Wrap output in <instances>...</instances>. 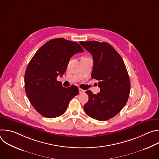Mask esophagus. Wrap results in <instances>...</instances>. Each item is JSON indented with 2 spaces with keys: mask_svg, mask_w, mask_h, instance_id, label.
I'll list each match as a JSON object with an SVG mask.
<instances>
[{
  "mask_svg": "<svg viewBox=\"0 0 159 159\" xmlns=\"http://www.w3.org/2000/svg\"><path fill=\"white\" fill-rule=\"evenodd\" d=\"M79 93H84V92H85V90H83V89H80V88H79Z\"/></svg>",
  "mask_w": 159,
  "mask_h": 159,
  "instance_id": "obj_1",
  "label": "esophagus"
}]
</instances>
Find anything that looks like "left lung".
I'll list each match as a JSON object with an SVG mask.
<instances>
[{
    "instance_id": "1",
    "label": "left lung",
    "mask_w": 159,
    "mask_h": 159,
    "mask_svg": "<svg viewBox=\"0 0 159 159\" xmlns=\"http://www.w3.org/2000/svg\"><path fill=\"white\" fill-rule=\"evenodd\" d=\"M93 55V79L99 80L100 93L85 92L89 101L84 105L86 114L95 120L106 121L115 116L126 104L130 92V80L125 63L111 44L96 41H80Z\"/></svg>"
}]
</instances>
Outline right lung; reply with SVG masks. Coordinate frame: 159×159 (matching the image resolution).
<instances>
[{
    "label": "right lung",
    "instance_id": "add662e5",
    "mask_svg": "<svg viewBox=\"0 0 159 159\" xmlns=\"http://www.w3.org/2000/svg\"><path fill=\"white\" fill-rule=\"evenodd\" d=\"M83 52L78 43L56 38L43 44L31 58L25 75V91L32 106L43 116H61L70 100L78 95L77 86L63 87L57 78L65 73L70 58Z\"/></svg>",
    "mask_w": 159,
    "mask_h": 159
}]
</instances>
